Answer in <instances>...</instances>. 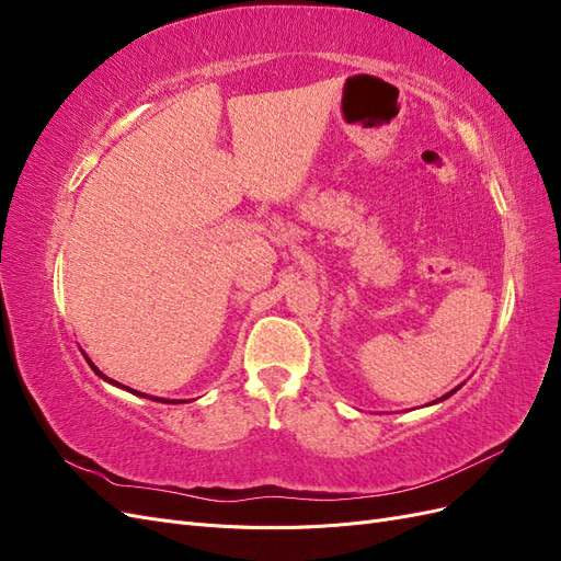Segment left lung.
<instances>
[{
	"instance_id": "obj_1",
	"label": "left lung",
	"mask_w": 561,
	"mask_h": 561,
	"mask_svg": "<svg viewBox=\"0 0 561 561\" xmlns=\"http://www.w3.org/2000/svg\"><path fill=\"white\" fill-rule=\"evenodd\" d=\"M451 393H454V390H451ZM451 393H447V396H445V398H449V396H451ZM445 398H439V400H445Z\"/></svg>"
}]
</instances>
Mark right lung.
Here are the masks:
<instances>
[{
	"instance_id": "1",
	"label": "right lung",
	"mask_w": 561,
	"mask_h": 561,
	"mask_svg": "<svg viewBox=\"0 0 561 561\" xmlns=\"http://www.w3.org/2000/svg\"><path fill=\"white\" fill-rule=\"evenodd\" d=\"M89 365H91V367H93V369H95V371H98V375H100V377H103V379H107V377H105V375H103V371H100V369H98V367H95V365H93V363H89ZM107 381H112V379H107ZM114 383H116V381H114ZM140 396H142V393H140ZM145 398H147V396H145ZM165 402H168V400H165Z\"/></svg>"
}]
</instances>
